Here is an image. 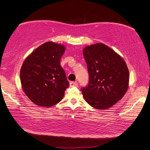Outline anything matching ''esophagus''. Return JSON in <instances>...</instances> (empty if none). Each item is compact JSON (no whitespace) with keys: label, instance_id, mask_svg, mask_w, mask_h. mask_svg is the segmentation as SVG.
<instances>
[{"label":"esophagus","instance_id":"obj_1","mask_svg":"<svg viewBox=\"0 0 150 150\" xmlns=\"http://www.w3.org/2000/svg\"><path fill=\"white\" fill-rule=\"evenodd\" d=\"M69 84H70V86H71V87L77 86V82H74V81H71V82L69 83Z\"/></svg>","mask_w":150,"mask_h":150}]
</instances>
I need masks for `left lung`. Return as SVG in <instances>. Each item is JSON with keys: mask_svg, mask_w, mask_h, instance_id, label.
Returning <instances> with one entry per match:
<instances>
[{"mask_svg": "<svg viewBox=\"0 0 150 150\" xmlns=\"http://www.w3.org/2000/svg\"><path fill=\"white\" fill-rule=\"evenodd\" d=\"M83 55L88 72V83L81 88L85 101L99 110L111 108L128 89L129 72L120 56L107 46H88Z\"/></svg>", "mask_w": 150, "mask_h": 150, "instance_id": "obj_1", "label": "left lung"}]
</instances>
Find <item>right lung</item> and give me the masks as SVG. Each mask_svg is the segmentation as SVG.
<instances>
[{
	"mask_svg": "<svg viewBox=\"0 0 150 150\" xmlns=\"http://www.w3.org/2000/svg\"><path fill=\"white\" fill-rule=\"evenodd\" d=\"M65 47L52 42L40 46L25 59L20 71L24 92L35 104L51 107L60 102L69 86L60 66Z\"/></svg>",
	"mask_w": 150,
	"mask_h": 150,
	"instance_id": "1",
	"label": "right lung"
}]
</instances>
